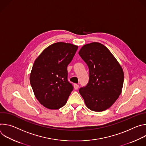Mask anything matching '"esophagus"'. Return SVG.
Listing matches in <instances>:
<instances>
[{"label": "esophagus", "instance_id": "obj_1", "mask_svg": "<svg viewBox=\"0 0 146 146\" xmlns=\"http://www.w3.org/2000/svg\"><path fill=\"white\" fill-rule=\"evenodd\" d=\"M78 87H79V86L78 84H74V88L75 90H77L78 88Z\"/></svg>", "mask_w": 146, "mask_h": 146}]
</instances>
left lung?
Here are the masks:
<instances>
[{
  "label": "left lung",
  "instance_id": "obj_1",
  "mask_svg": "<svg viewBox=\"0 0 146 146\" xmlns=\"http://www.w3.org/2000/svg\"><path fill=\"white\" fill-rule=\"evenodd\" d=\"M89 68L87 85L79 92L87 108L94 111L110 108L120 95L124 76L119 64L105 46L93 42L83 46L78 52Z\"/></svg>",
  "mask_w": 146,
  "mask_h": 146
}]
</instances>
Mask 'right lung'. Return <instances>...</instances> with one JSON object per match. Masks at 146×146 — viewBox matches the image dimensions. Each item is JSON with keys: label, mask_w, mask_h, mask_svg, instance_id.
Masks as SVG:
<instances>
[{"label": "right lung", "mask_w": 146, "mask_h": 146, "mask_svg": "<svg viewBox=\"0 0 146 146\" xmlns=\"http://www.w3.org/2000/svg\"><path fill=\"white\" fill-rule=\"evenodd\" d=\"M77 46L58 42L46 48L35 60L30 82L38 102L47 109L56 110L65 106L73 90L68 80V65Z\"/></svg>", "instance_id": "1"}]
</instances>
